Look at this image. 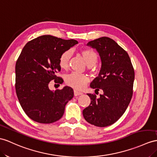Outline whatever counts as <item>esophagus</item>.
<instances>
[{
  "label": "esophagus",
  "instance_id": "1",
  "mask_svg": "<svg viewBox=\"0 0 157 157\" xmlns=\"http://www.w3.org/2000/svg\"><path fill=\"white\" fill-rule=\"evenodd\" d=\"M82 94V93H81V92H78V91L76 90H74V94H75V96H78V95H81V94Z\"/></svg>",
  "mask_w": 157,
  "mask_h": 157
}]
</instances>
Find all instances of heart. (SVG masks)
<instances>
[{"instance_id":"heart-1","label":"heart","mask_w":157,"mask_h":157,"mask_svg":"<svg viewBox=\"0 0 157 157\" xmlns=\"http://www.w3.org/2000/svg\"><path fill=\"white\" fill-rule=\"evenodd\" d=\"M81 54L84 59L85 60L87 65L89 67H93L98 61V55L92 49L85 48L81 51ZM72 52L70 50L64 51L60 55L59 60V65L63 69H67L69 67L70 60L71 59ZM89 79L87 75L85 74L72 72L67 76L66 82L70 86L76 90H82L89 82Z\"/></svg>"}]
</instances>
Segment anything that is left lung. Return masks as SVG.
Here are the masks:
<instances>
[{
  "instance_id": "obj_1",
  "label": "left lung",
  "mask_w": 157,
  "mask_h": 157,
  "mask_svg": "<svg viewBox=\"0 0 157 157\" xmlns=\"http://www.w3.org/2000/svg\"><path fill=\"white\" fill-rule=\"evenodd\" d=\"M87 45L97 49L102 63L99 75L90 87L95 93L102 90V94L98 98L87 94L90 104L82 114L89 123L105 127L117 122L127 110L132 97L135 71L128 53L114 40L101 37Z\"/></svg>"
}]
</instances>
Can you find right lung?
I'll return each mask as SVG.
<instances>
[{
    "label": "right lung",
    "mask_w": 157,
    "mask_h": 157,
    "mask_svg": "<svg viewBox=\"0 0 157 157\" xmlns=\"http://www.w3.org/2000/svg\"><path fill=\"white\" fill-rule=\"evenodd\" d=\"M78 43L51 35H43L28 42L22 50L15 67V89L18 101L30 118L39 123L49 124L63 117L65 105L72 98L71 87L52 91L49 82L62 84L56 76L60 71V55Z\"/></svg>",
    "instance_id": "right-lung-1"
}]
</instances>
